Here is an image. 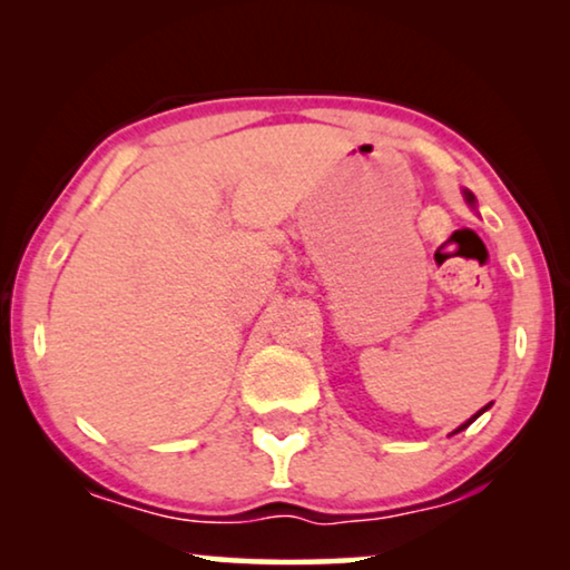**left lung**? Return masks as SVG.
<instances>
[{
    "label": "left lung",
    "instance_id": "8db88e82",
    "mask_svg": "<svg viewBox=\"0 0 570 570\" xmlns=\"http://www.w3.org/2000/svg\"><path fill=\"white\" fill-rule=\"evenodd\" d=\"M466 199H470V202H472V194H466ZM488 407H490V404H488ZM488 407H482V410H480V412H478V415H474V417H472V420H470V423H464V425H462V428H456V431H454V433H459V431H464V428H466V425H472V423H474V420H478V417H480V415H482V412H485V410H488Z\"/></svg>",
    "mask_w": 570,
    "mask_h": 570
}]
</instances>
